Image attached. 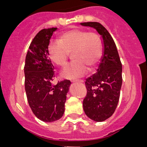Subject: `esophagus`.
Returning a JSON list of instances; mask_svg holds the SVG:
<instances>
[{
  "mask_svg": "<svg viewBox=\"0 0 147 147\" xmlns=\"http://www.w3.org/2000/svg\"><path fill=\"white\" fill-rule=\"evenodd\" d=\"M82 82H83L82 80H80V81H76V82H75V83H82Z\"/></svg>",
  "mask_w": 147,
  "mask_h": 147,
  "instance_id": "esophagus-1",
  "label": "esophagus"
}]
</instances>
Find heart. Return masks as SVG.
I'll use <instances>...</instances> for the list:
<instances>
[{
	"mask_svg": "<svg viewBox=\"0 0 147 147\" xmlns=\"http://www.w3.org/2000/svg\"><path fill=\"white\" fill-rule=\"evenodd\" d=\"M73 62L61 73L67 80H77L85 74L88 68L96 67L102 55V45L96 33L85 30L73 29L62 34L59 41H51L48 48L51 60L59 67L67 64L69 53H72Z\"/></svg>",
	"mask_w": 147,
	"mask_h": 147,
	"instance_id": "b5f03b06",
	"label": "heart"
}]
</instances>
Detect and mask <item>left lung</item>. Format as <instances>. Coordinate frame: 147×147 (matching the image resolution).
I'll use <instances>...</instances> for the list:
<instances>
[{
  "mask_svg": "<svg viewBox=\"0 0 147 147\" xmlns=\"http://www.w3.org/2000/svg\"><path fill=\"white\" fill-rule=\"evenodd\" d=\"M95 28L102 39V56L96 71L85 82L87 95L83 109L88 118L104 121L115 112L122 85V65L113 39L99 23H80Z\"/></svg>",
  "mask_w": 147,
  "mask_h": 147,
  "instance_id": "1",
  "label": "left lung"
}]
</instances>
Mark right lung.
<instances>
[{
  "label": "right lung",
  "instance_id": "add662e5",
  "mask_svg": "<svg viewBox=\"0 0 147 147\" xmlns=\"http://www.w3.org/2000/svg\"><path fill=\"white\" fill-rule=\"evenodd\" d=\"M57 29L44 28L37 34L29 45L24 67L28 105L35 116L45 122L55 121L62 118L71 85L69 80L52 84L54 67L49 57L48 48Z\"/></svg>",
  "mask_w": 147,
  "mask_h": 147
}]
</instances>
